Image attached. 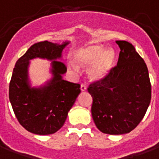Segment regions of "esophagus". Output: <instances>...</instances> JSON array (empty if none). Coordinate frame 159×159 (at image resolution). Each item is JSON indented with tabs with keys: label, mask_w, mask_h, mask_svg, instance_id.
I'll list each match as a JSON object with an SVG mask.
<instances>
[{
	"label": "esophagus",
	"mask_w": 159,
	"mask_h": 159,
	"mask_svg": "<svg viewBox=\"0 0 159 159\" xmlns=\"http://www.w3.org/2000/svg\"><path fill=\"white\" fill-rule=\"evenodd\" d=\"M86 89H87V87H86V85L84 84H80V90L82 91H86Z\"/></svg>",
	"instance_id": "obj_1"
}]
</instances>
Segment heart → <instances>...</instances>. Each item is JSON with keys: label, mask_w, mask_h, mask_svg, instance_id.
I'll return each mask as SVG.
<instances>
[{"label": "heart", "mask_w": 159, "mask_h": 159, "mask_svg": "<svg viewBox=\"0 0 159 159\" xmlns=\"http://www.w3.org/2000/svg\"><path fill=\"white\" fill-rule=\"evenodd\" d=\"M76 61L83 67L93 63L90 69L91 78L101 79L106 76L112 69L115 61V53L113 50H107L101 45H92L80 50L76 56ZM70 68L76 71L77 67L70 65Z\"/></svg>", "instance_id": "b5f03b06"}]
</instances>
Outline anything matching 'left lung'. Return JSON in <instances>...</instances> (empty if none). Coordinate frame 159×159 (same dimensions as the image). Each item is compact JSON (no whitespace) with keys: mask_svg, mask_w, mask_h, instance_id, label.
<instances>
[{"mask_svg":"<svg viewBox=\"0 0 159 159\" xmlns=\"http://www.w3.org/2000/svg\"><path fill=\"white\" fill-rule=\"evenodd\" d=\"M116 43L120 48L117 65L87 89L93 98L91 115L95 125L100 131L109 135L133 130L145 116L152 97L144 60L129 42Z\"/></svg>","mask_w":159,"mask_h":159,"instance_id":"8db88e82","label":"left lung"}]
</instances>
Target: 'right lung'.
Instances as JSON below:
<instances>
[{"mask_svg":"<svg viewBox=\"0 0 159 159\" xmlns=\"http://www.w3.org/2000/svg\"><path fill=\"white\" fill-rule=\"evenodd\" d=\"M68 44L46 40L35 43L15 64L9 84V100L19 124L31 133L51 135L60 129L80 93V84L62 80L67 67L58 59ZM35 57L53 61V78L40 88H31L27 78L28 61Z\"/></svg>","mask_w":159,"mask_h":159,"instance_id":"right-lung-1","label":"right lung"}]
</instances>
